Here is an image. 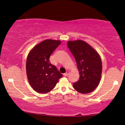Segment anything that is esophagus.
<instances>
[{
  "instance_id": "34e87169",
  "label": "esophagus",
  "mask_w": 125,
  "mask_h": 125,
  "mask_svg": "<svg viewBox=\"0 0 125 125\" xmlns=\"http://www.w3.org/2000/svg\"><path fill=\"white\" fill-rule=\"evenodd\" d=\"M69 71H67L65 73H64V76H68V75H69Z\"/></svg>"
}]
</instances>
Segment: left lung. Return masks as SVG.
<instances>
[{"mask_svg":"<svg viewBox=\"0 0 125 125\" xmlns=\"http://www.w3.org/2000/svg\"><path fill=\"white\" fill-rule=\"evenodd\" d=\"M68 47L76 61L80 78L73 83L79 93L86 94L98 86L101 77L102 61L94 49L83 40L69 41Z\"/></svg>","mask_w":125,"mask_h":125,"instance_id":"1","label":"left lung"}]
</instances>
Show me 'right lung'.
<instances>
[{"mask_svg":"<svg viewBox=\"0 0 125 125\" xmlns=\"http://www.w3.org/2000/svg\"><path fill=\"white\" fill-rule=\"evenodd\" d=\"M60 43V40L47 39L35 46L29 53L26 62L27 78L32 88L38 93L51 91L62 76L49 61L51 54Z\"/></svg>","mask_w":125,"mask_h":125,"instance_id":"add662e5","label":"right lung"}]
</instances>
